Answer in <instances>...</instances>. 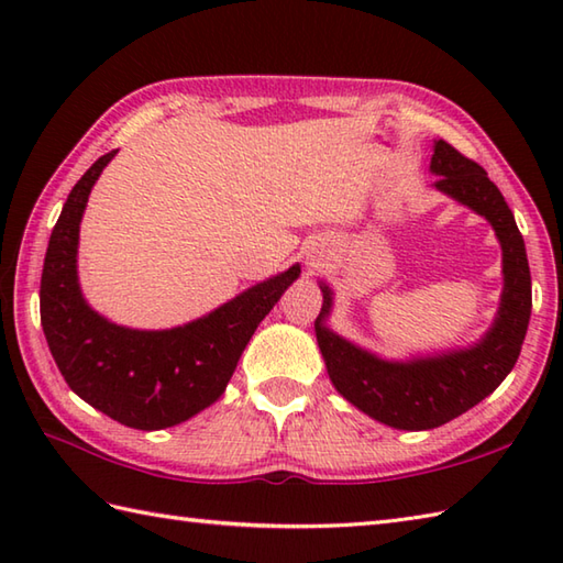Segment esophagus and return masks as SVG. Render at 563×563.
I'll use <instances>...</instances> for the list:
<instances>
[{
  "label": "esophagus",
  "mask_w": 563,
  "mask_h": 563,
  "mask_svg": "<svg viewBox=\"0 0 563 563\" xmlns=\"http://www.w3.org/2000/svg\"><path fill=\"white\" fill-rule=\"evenodd\" d=\"M309 266H319V263H317V258H312V261H309Z\"/></svg>",
  "instance_id": "obj_1"
}]
</instances>
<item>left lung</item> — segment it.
I'll use <instances>...</instances> for the list:
<instances>
[{
  "instance_id": "1",
  "label": "left lung",
  "mask_w": 563,
  "mask_h": 563,
  "mask_svg": "<svg viewBox=\"0 0 563 563\" xmlns=\"http://www.w3.org/2000/svg\"><path fill=\"white\" fill-rule=\"evenodd\" d=\"M430 172L438 174V190L494 224L504 249L506 288L492 331L474 349L442 353L426 361L421 357L411 363H387L355 349L321 324L331 309L327 285H321L324 305L314 321L333 387L367 416L401 430L438 428L486 399L518 363L532 309V283L522 234L496 184L479 164L464 157L445 140L435 142Z\"/></svg>"
}]
</instances>
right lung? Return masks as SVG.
<instances>
[{
  "label": "right lung",
  "mask_w": 563,
  "mask_h": 563,
  "mask_svg": "<svg viewBox=\"0 0 563 563\" xmlns=\"http://www.w3.org/2000/svg\"><path fill=\"white\" fill-rule=\"evenodd\" d=\"M115 150L93 162L69 190L41 275V324L69 389L137 430L186 421L222 397L239 355L288 285L292 266L234 297L208 317L169 331L115 327L84 302L77 283V242L91 186Z\"/></svg>",
  "instance_id": "add662e5"
}]
</instances>
